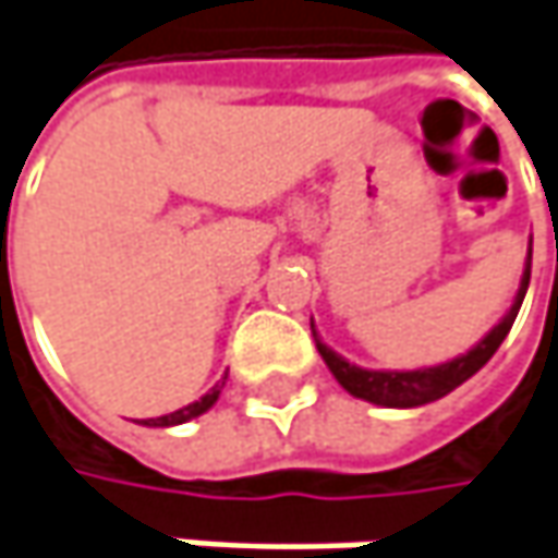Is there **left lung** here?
<instances>
[{
	"label": "left lung",
	"instance_id": "8db88e82",
	"mask_svg": "<svg viewBox=\"0 0 558 558\" xmlns=\"http://www.w3.org/2000/svg\"><path fill=\"white\" fill-rule=\"evenodd\" d=\"M531 246L527 243V262H524V275H521V287L514 293V303L511 310L499 318V325L483 338L476 341L468 353L448 360V363H439V366H423V369H363V366H353L347 363L341 353H335L331 347L325 344L312 325V338H315V347L325 360V366L331 369V376L341 381V388L350 391L353 398L360 401H369V404H378V408H423V404H433L445 398L448 391H454L458 385H464L468 378L480 373L489 356L499 350V344L506 341V335L511 331L514 318H518V310L524 303V293H527V283H531Z\"/></svg>",
	"mask_w": 558,
	"mask_h": 558
}]
</instances>
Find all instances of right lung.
<instances>
[{
	"mask_svg": "<svg viewBox=\"0 0 558 558\" xmlns=\"http://www.w3.org/2000/svg\"><path fill=\"white\" fill-rule=\"evenodd\" d=\"M220 388H223V381H217L205 398H198V401H192V404H185V408L173 410V413H163V416H157V420H142V426H180V423H189V420H195V416H202L205 410L214 408V401L220 398Z\"/></svg>",
	"mask_w": 558,
	"mask_h": 558,
	"instance_id": "1",
	"label": "right lung"
}]
</instances>
